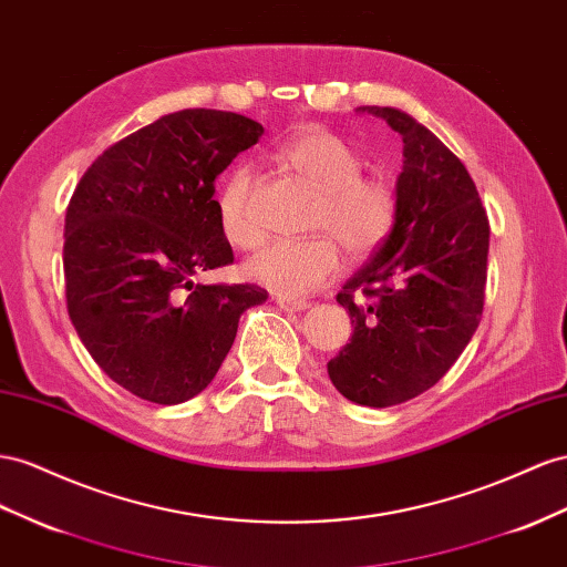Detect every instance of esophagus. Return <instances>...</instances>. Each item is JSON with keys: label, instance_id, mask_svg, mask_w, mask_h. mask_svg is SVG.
<instances>
[{"label": "esophagus", "instance_id": "34e87169", "mask_svg": "<svg viewBox=\"0 0 567 567\" xmlns=\"http://www.w3.org/2000/svg\"><path fill=\"white\" fill-rule=\"evenodd\" d=\"M277 305L286 312H302L310 308V302L305 298H284V296H277Z\"/></svg>", "mask_w": 567, "mask_h": 567}]
</instances>
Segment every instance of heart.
<instances>
[{
    "mask_svg": "<svg viewBox=\"0 0 567 567\" xmlns=\"http://www.w3.org/2000/svg\"><path fill=\"white\" fill-rule=\"evenodd\" d=\"M277 157L319 188L310 228L327 234L269 243L248 259L246 277L277 296L302 298L341 271V250L332 235L350 255H370L393 231L398 205L386 181L362 176L364 159L358 147L324 126L290 133L277 147ZM252 193L255 174L240 164L226 176L217 200L226 240L243 250L255 248L265 236L252 209Z\"/></svg>",
    "mask_w": 567,
    "mask_h": 567,
    "instance_id": "obj_1",
    "label": "heart"
}]
</instances>
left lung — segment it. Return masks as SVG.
Here are the masks:
<instances>
[{
    "mask_svg": "<svg viewBox=\"0 0 567 567\" xmlns=\"http://www.w3.org/2000/svg\"><path fill=\"white\" fill-rule=\"evenodd\" d=\"M403 137L395 224L339 300L353 336L327 370L348 401L389 408L432 389L484 310L488 219L465 164L393 106H360Z\"/></svg>",
    "mask_w": 567,
    "mask_h": 567,
    "instance_id": "8db88e82",
    "label": "left lung"
}]
</instances>
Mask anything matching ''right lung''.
Listing matches in <instances>:
<instances>
[{
    "label": "right lung",
    "instance_id": "1",
    "mask_svg": "<svg viewBox=\"0 0 567 567\" xmlns=\"http://www.w3.org/2000/svg\"><path fill=\"white\" fill-rule=\"evenodd\" d=\"M265 133L234 112L183 110L126 135L90 164L64 224L69 317L104 374L133 395L178 405L207 389L252 284H193L234 262L214 181Z\"/></svg>",
    "mask_w": 567,
    "mask_h": 567
}]
</instances>
